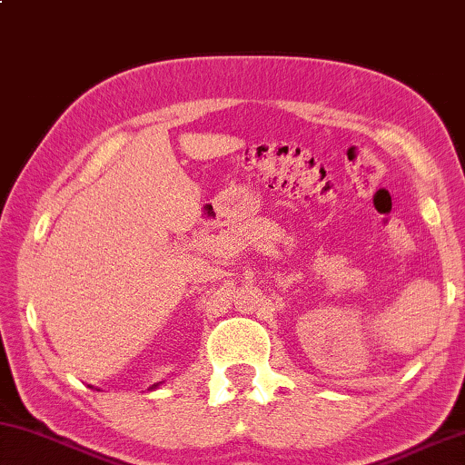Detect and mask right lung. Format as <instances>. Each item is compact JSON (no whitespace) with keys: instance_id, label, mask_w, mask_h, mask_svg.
<instances>
[{"instance_id":"add662e5","label":"right lung","mask_w":465,"mask_h":465,"mask_svg":"<svg viewBox=\"0 0 465 465\" xmlns=\"http://www.w3.org/2000/svg\"><path fill=\"white\" fill-rule=\"evenodd\" d=\"M159 384H161V381H159ZM159 384H154V386H153V388H157V386H159Z\"/></svg>"}]
</instances>
